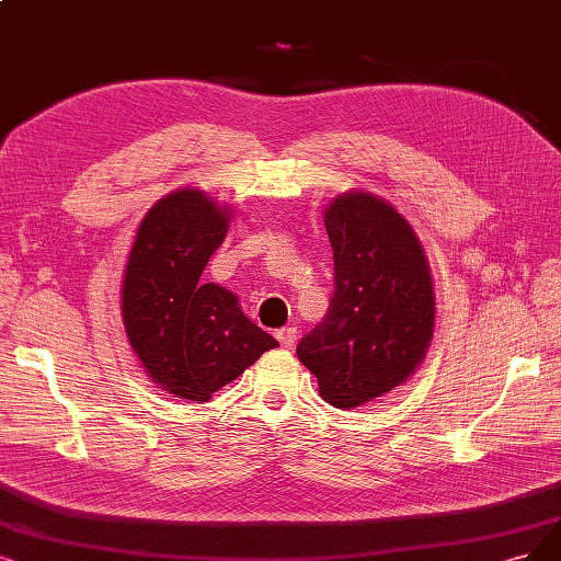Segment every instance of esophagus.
Segmentation results:
<instances>
[{"mask_svg": "<svg viewBox=\"0 0 561 561\" xmlns=\"http://www.w3.org/2000/svg\"><path fill=\"white\" fill-rule=\"evenodd\" d=\"M275 337L284 348H294L296 342H298V330L296 328H279Z\"/></svg>", "mask_w": 561, "mask_h": 561, "instance_id": "34e87169", "label": "esophagus"}]
</instances>
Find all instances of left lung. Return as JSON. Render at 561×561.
<instances>
[{
	"mask_svg": "<svg viewBox=\"0 0 561 561\" xmlns=\"http://www.w3.org/2000/svg\"><path fill=\"white\" fill-rule=\"evenodd\" d=\"M323 221L335 291L296 354L323 400L354 409L402 386L423 363L434 333V288L421 240L383 198L342 194Z\"/></svg>",
	"mask_w": 561,
	"mask_h": 561,
	"instance_id": "left-lung-1",
	"label": "left lung"
}]
</instances>
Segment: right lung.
<instances>
[{
    "instance_id": "right-lung-1",
    "label": "right lung",
    "mask_w": 561,
    "mask_h": 561,
    "mask_svg": "<svg viewBox=\"0 0 561 561\" xmlns=\"http://www.w3.org/2000/svg\"><path fill=\"white\" fill-rule=\"evenodd\" d=\"M231 207L178 190L142 217L122 279V321L148 377L175 398L207 402L277 340L238 296L201 275L226 238Z\"/></svg>"
}]
</instances>
